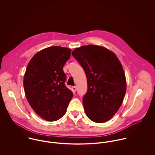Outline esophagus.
Here are the masks:
<instances>
[{
  "mask_svg": "<svg viewBox=\"0 0 155 155\" xmlns=\"http://www.w3.org/2000/svg\"><path fill=\"white\" fill-rule=\"evenodd\" d=\"M76 89H77V88H76V86L72 87V91H73V92H75V91H76Z\"/></svg>",
  "mask_w": 155,
  "mask_h": 155,
  "instance_id": "1",
  "label": "esophagus"
}]
</instances>
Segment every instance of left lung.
I'll return each instance as SVG.
<instances>
[{
    "instance_id": "left-lung-1",
    "label": "left lung",
    "mask_w": 155,
    "mask_h": 155,
    "mask_svg": "<svg viewBox=\"0 0 155 155\" xmlns=\"http://www.w3.org/2000/svg\"><path fill=\"white\" fill-rule=\"evenodd\" d=\"M71 54L87 76L88 90L83 97L87 116L94 122L108 121L120 108L126 93L120 62L113 52L98 45L82 46Z\"/></svg>"
}]
</instances>
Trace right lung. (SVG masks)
<instances>
[{
    "label": "right lung",
    "instance_id": "1",
    "mask_svg": "<svg viewBox=\"0 0 155 155\" xmlns=\"http://www.w3.org/2000/svg\"><path fill=\"white\" fill-rule=\"evenodd\" d=\"M71 49L54 46L36 53L30 61L23 85L27 100L42 118L55 121L66 113L73 94L65 85L63 67Z\"/></svg>",
    "mask_w": 155,
    "mask_h": 155
}]
</instances>
